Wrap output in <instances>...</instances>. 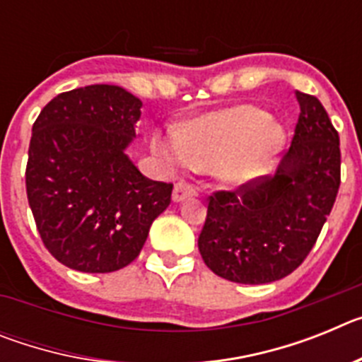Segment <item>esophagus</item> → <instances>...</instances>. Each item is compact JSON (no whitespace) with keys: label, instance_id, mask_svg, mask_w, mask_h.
Segmentation results:
<instances>
[{"label":"esophagus","instance_id":"obj_1","mask_svg":"<svg viewBox=\"0 0 362 362\" xmlns=\"http://www.w3.org/2000/svg\"><path fill=\"white\" fill-rule=\"evenodd\" d=\"M194 196H196V188L192 187V185H188L187 181H179L174 188V196H172V199H174L175 203H181V201L190 199V197Z\"/></svg>","mask_w":362,"mask_h":362}]
</instances>
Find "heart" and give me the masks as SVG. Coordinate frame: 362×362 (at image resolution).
Listing matches in <instances>:
<instances>
[{"label": "heart", "mask_w": 362, "mask_h": 362, "mask_svg": "<svg viewBox=\"0 0 362 362\" xmlns=\"http://www.w3.org/2000/svg\"><path fill=\"white\" fill-rule=\"evenodd\" d=\"M286 137L268 112L235 105L192 119L179 130L153 136V150L172 165L214 168L223 185L243 187L276 168Z\"/></svg>", "instance_id": "obj_1"}]
</instances>
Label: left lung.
Instances as JSON below:
<instances>
[{"label":"left lung","instance_id":"1","mask_svg":"<svg viewBox=\"0 0 362 362\" xmlns=\"http://www.w3.org/2000/svg\"><path fill=\"white\" fill-rule=\"evenodd\" d=\"M299 119L274 175L210 196L197 239L204 264L241 284L292 274L317 241L341 185L339 134L315 95L296 92Z\"/></svg>","mask_w":362,"mask_h":362}]
</instances>
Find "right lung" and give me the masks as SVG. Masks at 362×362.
Returning <instances> with one entry per match:
<instances>
[{"label":"right lung","mask_w":362,"mask_h":362,"mask_svg":"<svg viewBox=\"0 0 362 362\" xmlns=\"http://www.w3.org/2000/svg\"><path fill=\"white\" fill-rule=\"evenodd\" d=\"M141 99L116 85L56 95L32 127L27 197L43 245L72 270L107 274L139 255L172 183L145 177L127 156Z\"/></svg>","instance_id":"add662e5"}]
</instances>
